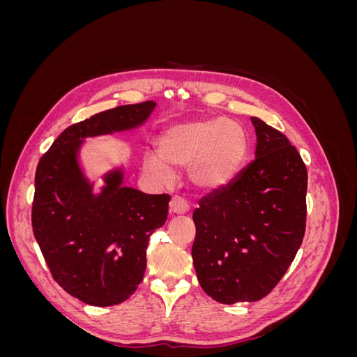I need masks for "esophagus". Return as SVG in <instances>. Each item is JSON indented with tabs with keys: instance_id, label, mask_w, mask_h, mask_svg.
Listing matches in <instances>:
<instances>
[{
	"instance_id": "34e87169",
	"label": "esophagus",
	"mask_w": 357,
	"mask_h": 357,
	"mask_svg": "<svg viewBox=\"0 0 357 357\" xmlns=\"http://www.w3.org/2000/svg\"><path fill=\"white\" fill-rule=\"evenodd\" d=\"M189 211V204L180 198V197H174L169 201V213L176 214V215H181L186 214Z\"/></svg>"
}]
</instances>
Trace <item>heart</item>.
I'll list each match as a JSON object with an SVG mask.
<instances>
[{"label": "heart", "instance_id": "obj_1", "mask_svg": "<svg viewBox=\"0 0 357 357\" xmlns=\"http://www.w3.org/2000/svg\"><path fill=\"white\" fill-rule=\"evenodd\" d=\"M245 128L232 119H202L167 128L159 150L143 156L144 174L159 185H169L176 169L188 168L193 186L204 192L223 189L235 180L248 155Z\"/></svg>", "mask_w": 357, "mask_h": 357}]
</instances>
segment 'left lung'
Instances as JSON below:
<instances>
[{
	"label": "left lung",
	"mask_w": 357,
	"mask_h": 357,
	"mask_svg": "<svg viewBox=\"0 0 357 357\" xmlns=\"http://www.w3.org/2000/svg\"><path fill=\"white\" fill-rule=\"evenodd\" d=\"M257 144L228 186L199 199L192 259L205 294L220 304L266 296L294 262L305 234L307 168L273 126L252 117Z\"/></svg>",
	"instance_id": "8db88e82"
}]
</instances>
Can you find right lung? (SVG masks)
<instances>
[{
    "mask_svg": "<svg viewBox=\"0 0 357 357\" xmlns=\"http://www.w3.org/2000/svg\"><path fill=\"white\" fill-rule=\"evenodd\" d=\"M155 101L121 105L68 126L36 171L32 231L55 282L95 307L117 305L142 283L150 235L167 220V193L147 195L123 186L122 168L104 176V186L83 174L79 152L88 137L143 125Z\"/></svg>",
    "mask_w": 357,
    "mask_h": 357,
    "instance_id": "obj_1",
    "label": "right lung"
}]
</instances>
